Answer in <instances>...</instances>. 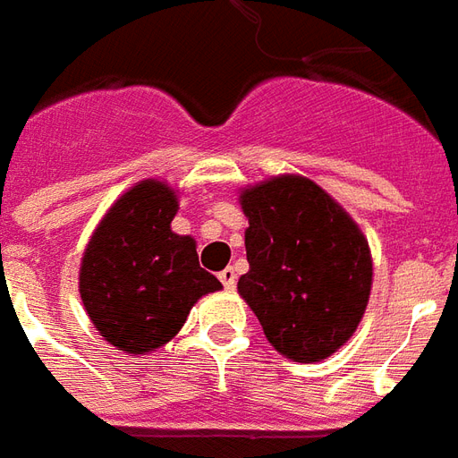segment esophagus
<instances>
[{
    "label": "esophagus",
    "mask_w": 458,
    "mask_h": 458,
    "mask_svg": "<svg viewBox=\"0 0 458 458\" xmlns=\"http://www.w3.org/2000/svg\"><path fill=\"white\" fill-rule=\"evenodd\" d=\"M219 280H222V285H225L226 290H233L236 288V270L229 266V268H225L219 273Z\"/></svg>",
    "instance_id": "obj_1"
}]
</instances>
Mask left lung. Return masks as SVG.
<instances>
[{
  "label": "left lung",
  "instance_id": "obj_1",
  "mask_svg": "<svg viewBox=\"0 0 458 458\" xmlns=\"http://www.w3.org/2000/svg\"><path fill=\"white\" fill-rule=\"evenodd\" d=\"M239 205L249 219L239 295L276 352L325 361L352 339L369 305V239L335 197L295 173L246 185Z\"/></svg>",
  "mask_w": 458,
  "mask_h": 458
}]
</instances>
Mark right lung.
Returning a JSON list of instances; mask_svg holds the SVG:
<instances>
[{
    "label": "right lung",
    "instance_id": "add662e5",
    "mask_svg": "<svg viewBox=\"0 0 458 458\" xmlns=\"http://www.w3.org/2000/svg\"><path fill=\"white\" fill-rule=\"evenodd\" d=\"M178 190L146 178L106 209L80 261V298L119 352L143 356L178 335L197 300L222 290L199 268L197 243L170 229Z\"/></svg>",
    "mask_w": 458,
    "mask_h": 458
}]
</instances>
